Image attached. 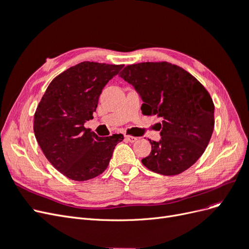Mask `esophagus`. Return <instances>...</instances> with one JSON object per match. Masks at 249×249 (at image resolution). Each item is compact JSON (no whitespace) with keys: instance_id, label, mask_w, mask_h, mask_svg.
Wrapping results in <instances>:
<instances>
[{"instance_id":"obj_1","label":"esophagus","mask_w":249,"mask_h":249,"mask_svg":"<svg viewBox=\"0 0 249 249\" xmlns=\"http://www.w3.org/2000/svg\"><path fill=\"white\" fill-rule=\"evenodd\" d=\"M124 138L127 140V141H130V142H136L137 140H138V138L137 137H134V136H131V135H125L124 136Z\"/></svg>"}]
</instances>
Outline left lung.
Masks as SVG:
<instances>
[{"label": "left lung", "instance_id": "1", "mask_svg": "<svg viewBox=\"0 0 249 249\" xmlns=\"http://www.w3.org/2000/svg\"><path fill=\"white\" fill-rule=\"evenodd\" d=\"M140 95L144 115L162 118L160 141L141 160L163 176L187 170L205 152L214 130V104L210 93L191 73L168 62L127 65L119 73Z\"/></svg>", "mask_w": 249, "mask_h": 249}]
</instances>
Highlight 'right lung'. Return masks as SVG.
<instances>
[{"mask_svg": "<svg viewBox=\"0 0 249 249\" xmlns=\"http://www.w3.org/2000/svg\"><path fill=\"white\" fill-rule=\"evenodd\" d=\"M124 64L84 61L53 80L37 106L34 134L50 163L73 180H87L103 173L124 135L99 137L84 126L92 119L99 97Z\"/></svg>", "mask_w": 249, "mask_h": 249, "instance_id": "obj_1", "label": "right lung"}]
</instances>
